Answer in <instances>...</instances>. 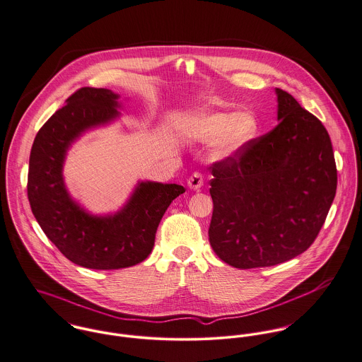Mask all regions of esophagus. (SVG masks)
<instances>
[{"mask_svg": "<svg viewBox=\"0 0 362 362\" xmlns=\"http://www.w3.org/2000/svg\"><path fill=\"white\" fill-rule=\"evenodd\" d=\"M203 183H204L203 175H202V173H199V172H194V173L189 177V180H187L189 187H190V189H193V190H199V189H202Z\"/></svg>", "mask_w": 362, "mask_h": 362, "instance_id": "esophagus-1", "label": "esophagus"}]
</instances>
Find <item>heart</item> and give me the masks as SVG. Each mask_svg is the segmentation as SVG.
Instances as JSON below:
<instances>
[{
	"instance_id": "b5f03b06",
	"label": "heart",
	"mask_w": 362,
	"mask_h": 362,
	"mask_svg": "<svg viewBox=\"0 0 362 362\" xmlns=\"http://www.w3.org/2000/svg\"><path fill=\"white\" fill-rule=\"evenodd\" d=\"M186 129L202 140H218V156L229 158L256 139L259 122L250 112H217L193 116L187 120Z\"/></svg>"
}]
</instances>
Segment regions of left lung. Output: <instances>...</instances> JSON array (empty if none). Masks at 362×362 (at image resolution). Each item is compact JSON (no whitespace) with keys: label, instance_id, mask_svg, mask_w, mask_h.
Returning <instances> with one entry per match:
<instances>
[{"label":"left lung","instance_id":"left-lung-1","mask_svg":"<svg viewBox=\"0 0 362 362\" xmlns=\"http://www.w3.org/2000/svg\"><path fill=\"white\" fill-rule=\"evenodd\" d=\"M279 124L211 165L209 229L218 257L236 269L269 267L303 253L325 223L337 189L327 130L277 88Z\"/></svg>","mask_w":362,"mask_h":362}]
</instances>
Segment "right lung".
Masks as SVG:
<instances>
[{
    "mask_svg": "<svg viewBox=\"0 0 362 362\" xmlns=\"http://www.w3.org/2000/svg\"><path fill=\"white\" fill-rule=\"evenodd\" d=\"M117 99L110 89H78L39 130L29 158L28 199L36 221L69 260L93 270L145 260L165 211L186 192L175 183L141 182L120 211L105 217L90 216L70 197L63 179L67 149L86 130L115 120Z\"/></svg>",
    "mask_w": 362,
    "mask_h": 362,
    "instance_id": "add662e5",
    "label": "right lung"
}]
</instances>
